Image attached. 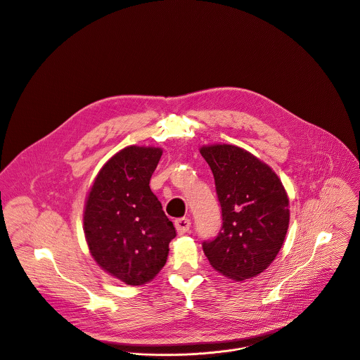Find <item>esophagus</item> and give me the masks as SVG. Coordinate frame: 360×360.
Returning <instances> with one entry per match:
<instances>
[{
  "instance_id": "1",
  "label": "esophagus",
  "mask_w": 360,
  "mask_h": 360,
  "mask_svg": "<svg viewBox=\"0 0 360 360\" xmlns=\"http://www.w3.org/2000/svg\"><path fill=\"white\" fill-rule=\"evenodd\" d=\"M191 219L188 218V217H182V218H178V219H175V228H176V232L178 233H185V232H188L189 231V228H191Z\"/></svg>"
}]
</instances>
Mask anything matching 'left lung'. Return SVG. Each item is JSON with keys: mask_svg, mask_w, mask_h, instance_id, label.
<instances>
[{"mask_svg": "<svg viewBox=\"0 0 360 360\" xmlns=\"http://www.w3.org/2000/svg\"><path fill=\"white\" fill-rule=\"evenodd\" d=\"M212 168L222 225L203 242L210 264L243 281L264 271L278 255L289 224V200L277 174L249 151L232 144L200 148Z\"/></svg>", "mask_w": 360, "mask_h": 360, "instance_id": "1", "label": "left lung"}]
</instances>
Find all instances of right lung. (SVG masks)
Listing matches in <instances>:
<instances>
[{
  "instance_id": "add662e5",
  "label": "right lung",
  "mask_w": 360,
  "mask_h": 360,
  "mask_svg": "<svg viewBox=\"0 0 360 360\" xmlns=\"http://www.w3.org/2000/svg\"><path fill=\"white\" fill-rule=\"evenodd\" d=\"M157 147L129 146L100 169L86 200L84 235L97 264L128 285H142L164 267L174 224L151 192Z\"/></svg>"
}]
</instances>
